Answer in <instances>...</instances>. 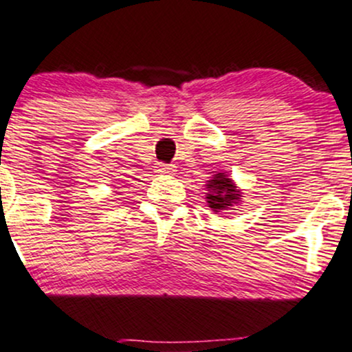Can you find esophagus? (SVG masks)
<instances>
[{
	"mask_svg": "<svg viewBox=\"0 0 352 352\" xmlns=\"http://www.w3.org/2000/svg\"><path fill=\"white\" fill-rule=\"evenodd\" d=\"M157 172H158V173H172V172H173V165L158 164V165H157Z\"/></svg>",
	"mask_w": 352,
	"mask_h": 352,
	"instance_id": "1",
	"label": "esophagus"
}]
</instances>
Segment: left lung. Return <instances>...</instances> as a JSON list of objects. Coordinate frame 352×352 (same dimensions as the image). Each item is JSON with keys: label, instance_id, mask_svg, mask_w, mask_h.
Listing matches in <instances>:
<instances>
[{"label": "left lung", "instance_id": "1", "mask_svg": "<svg viewBox=\"0 0 352 352\" xmlns=\"http://www.w3.org/2000/svg\"><path fill=\"white\" fill-rule=\"evenodd\" d=\"M207 204L214 212L235 210V206L241 202L242 192L235 187L234 180L229 175L219 172L207 182Z\"/></svg>", "mask_w": 352, "mask_h": 352}]
</instances>
